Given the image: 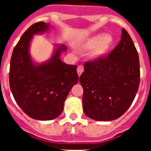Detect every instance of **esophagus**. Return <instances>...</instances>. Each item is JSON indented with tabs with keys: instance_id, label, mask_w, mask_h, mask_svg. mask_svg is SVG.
Returning <instances> with one entry per match:
<instances>
[{
	"instance_id": "34e87169",
	"label": "esophagus",
	"mask_w": 151,
	"mask_h": 151,
	"mask_svg": "<svg viewBox=\"0 0 151 151\" xmlns=\"http://www.w3.org/2000/svg\"><path fill=\"white\" fill-rule=\"evenodd\" d=\"M77 71H78V76H80L81 73H82V72L84 71V66H81V65H80V66H78V70H77Z\"/></svg>"
}]
</instances>
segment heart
I'll use <instances>...</instances> for the list:
<instances>
[{"label":"heart","instance_id":"heart-1","mask_svg":"<svg viewBox=\"0 0 151 151\" xmlns=\"http://www.w3.org/2000/svg\"><path fill=\"white\" fill-rule=\"evenodd\" d=\"M113 38L110 34H97L90 37L85 41L83 47L87 50L94 49L92 52L93 57H100L105 54L110 48Z\"/></svg>","mask_w":151,"mask_h":151}]
</instances>
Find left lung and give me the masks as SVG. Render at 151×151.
<instances>
[{
	"label": "left lung",
	"mask_w": 151,
	"mask_h": 151,
	"mask_svg": "<svg viewBox=\"0 0 151 151\" xmlns=\"http://www.w3.org/2000/svg\"><path fill=\"white\" fill-rule=\"evenodd\" d=\"M84 70L80 83L85 114L98 122L113 121L124 114L140 81L139 55L129 33L122 29L114 49L106 56L85 62Z\"/></svg>",
	"instance_id": "obj_1"
}]
</instances>
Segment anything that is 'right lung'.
Instances as JSON below:
<instances>
[{"label": "right lung", "mask_w": 151, "mask_h": 151, "mask_svg": "<svg viewBox=\"0 0 151 151\" xmlns=\"http://www.w3.org/2000/svg\"><path fill=\"white\" fill-rule=\"evenodd\" d=\"M49 28L50 24L39 22L27 29L14 48L9 71L10 88L17 104L29 117L41 121L61 114L65 99L79 78L78 66L66 64L59 58L66 51L64 45H57L48 62L36 64L32 60L29 48L33 35Z\"/></svg>", "instance_id": "1"}]
</instances>
